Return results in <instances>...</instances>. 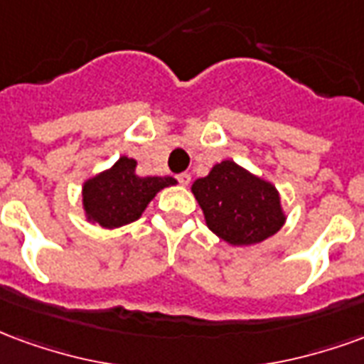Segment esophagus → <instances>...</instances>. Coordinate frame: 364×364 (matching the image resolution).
Segmentation results:
<instances>
[{"label":"esophagus","instance_id":"esophagus-1","mask_svg":"<svg viewBox=\"0 0 364 364\" xmlns=\"http://www.w3.org/2000/svg\"><path fill=\"white\" fill-rule=\"evenodd\" d=\"M176 180H178L182 186H188L190 184V180H192V176H190L188 172H182V174H178V176H176Z\"/></svg>","mask_w":364,"mask_h":364}]
</instances>
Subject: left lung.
Segmentation results:
<instances>
[{
	"label": "left lung",
	"instance_id": "1",
	"mask_svg": "<svg viewBox=\"0 0 364 364\" xmlns=\"http://www.w3.org/2000/svg\"><path fill=\"white\" fill-rule=\"evenodd\" d=\"M192 192L209 229L232 246L262 242L285 223L275 186L232 161L215 164L205 178L193 182Z\"/></svg>",
	"mask_w": 364,
	"mask_h": 364
}]
</instances>
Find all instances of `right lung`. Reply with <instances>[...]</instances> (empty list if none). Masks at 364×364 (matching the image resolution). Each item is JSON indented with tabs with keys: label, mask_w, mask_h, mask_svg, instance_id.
<instances>
[{
	"label": "right lung",
	"mask_w": 364,
	"mask_h": 364,
	"mask_svg": "<svg viewBox=\"0 0 364 364\" xmlns=\"http://www.w3.org/2000/svg\"><path fill=\"white\" fill-rule=\"evenodd\" d=\"M171 184H176L171 176H137L134 159L122 156L110 171L85 182V211L105 229L122 227L139 219L155 193Z\"/></svg>",
	"instance_id": "obj_1"
}]
</instances>
